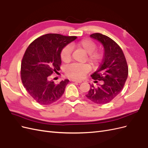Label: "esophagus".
<instances>
[{"mask_svg":"<svg viewBox=\"0 0 148 148\" xmlns=\"http://www.w3.org/2000/svg\"><path fill=\"white\" fill-rule=\"evenodd\" d=\"M71 81L73 82H77V83H82V80H78V79H71Z\"/></svg>","mask_w":148,"mask_h":148,"instance_id":"34e87169","label":"esophagus"}]
</instances>
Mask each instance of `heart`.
I'll return each instance as SVG.
<instances>
[{
    "mask_svg": "<svg viewBox=\"0 0 148 148\" xmlns=\"http://www.w3.org/2000/svg\"><path fill=\"white\" fill-rule=\"evenodd\" d=\"M76 47L82 49L88 53L87 60L94 66L99 65L102 60L103 53L101 50L96 49V43L90 39H84L71 46L66 45L62 49L60 53V59L64 63H69L71 60L72 48ZM91 67L88 64H72L65 69V73L68 77L77 79L83 78L89 71Z\"/></svg>",
    "mask_w": 148,
    "mask_h": 148,
    "instance_id": "b5f03b06",
    "label": "heart"
}]
</instances>
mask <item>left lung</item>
<instances>
[{"label": "left lung", "instance_id": "obj_1", "mask_svg": "<svg viewBox=\"0 0 148 148\" xmlns=\"http://www.w3.org/2000/svg\"><path fill=\"white\" fill-rule=\"evenodd\" d=\"M90 36L100 41L104 47L102 62L98 70L91 77L93 79L103 81L102 84L95 88L91 84L86 97L99 104L112 101L122 90L128 74V67L122 49L113 39L101 33Z\"/></svg>", "mask_w": 148, "mask_h": 148}]
</instances>
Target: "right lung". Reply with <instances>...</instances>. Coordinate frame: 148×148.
Wrapping results in <instances>:
<instances>
[{"label": "right lung", "instance_id": "1", "mask_svg": "<svg viewBox=\"0 0 148 148\" xmlns=\"http://www.w3.org/2000/svg\"><path fill=\"white\" fill-rule=\"evenodd\" d=\"M77 38L46 34L36 39L26 49L21 64V79L29 95L41 105H49L63 95L69 79L56 84L50 76L60 70V51Z\"/></svg>", "mask_w": 148, "mask_h": 148}]
</instances>
